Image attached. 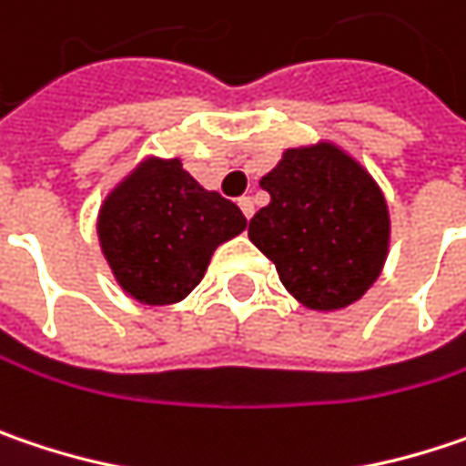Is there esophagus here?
<instances>
[{"label": "esophagus", "mask_w": 466, "mask_h": 466, "mask_svg": "<svg viewBox=\"0 0 466 466\" xmlns=\"http://www.w3.org/2000/svg\"><path fill=\"white\" fill-rule=\"evenodd\" d=\"M238 207H241V212L247 215V219H251V215H254V201H251L249 196L238 198Z\"/></svg>", "instance_id": "34e87169"}]
</instances>
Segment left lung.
<instances>
[{
	"instance_id": "left-lung-1",
	"label": "left lung",
	"mask_w": 466,
	"mask_h": 466,
	"mask_svg": "<svg viewBox=\"0 0 466 466\" xmlns=\"http://www.w3.org/2000/svg\"><path fill=\"white\" fill-rule=\"evenodd\" d=\"M259 185L270 193L249 238L308 310L334 313L358 302L382 276L390 209L380 183L331 140L283 150Z\"/></svg>"
}]
</instances>
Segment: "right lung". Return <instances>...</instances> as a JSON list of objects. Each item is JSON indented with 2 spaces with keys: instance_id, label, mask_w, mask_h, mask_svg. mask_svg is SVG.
Here are the masks:
<instances>
[{
  "instance_id": "obj_1",
  "label": "right lung",
  "mask_w": 466,
  "mask_h": 466,
  "mask_svg": "<svg viewBox=\"0 0 466 466\" xmlns=\"http://www.w3.org/2000/svg\"><path fill=\"white\" fill-rule=\"evenodd\" d=\"M244 228L233 201L196 183L180 158L161 156H146L97 212L100 251L121 291L140 305L185 299L217 247Z\"/></svg>"
}]
</instances>
